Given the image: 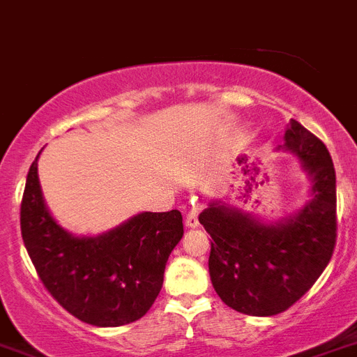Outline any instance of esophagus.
I'll list each match as a JSON object with an SVG mask.
<instances>
[{"label":"esophagus","instance_id":"34e87169","mask_svg":"<svg viewBox=\"0 0 357 357\" xmlns=\"http://www.w3.org/2000/svg\"><path fill=\"white\" fill-rule=\"evenodd\" d=\"M185 225H187L188 229H196L197 225H199V220H197V211L192 208V211L188 212L187 218H185Z\"/></svg>","mask_w":357,"mask_h":357}]
</instances>
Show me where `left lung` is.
<instances>
[{
  "mask_svg": "<svg viewBox=\"0 0 357 357\" xmlns=\"http://www.w3.org/2000/svg\"><path fill=\"white\" fill-rule=\"evenodd\" d=\"M310 179V199L274 223L215 199L199 214L211 234L208 272L225 305L248 316H275L325 271L336 245V170L312 132L290 119L283 145Z\"/></svg>",
  "mask_w": 357,
  "mask_h": 357,
  "instance_id": "obj_1",
  "label": "left lung"
}]
</instances>
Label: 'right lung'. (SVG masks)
Here are the masks:
<instances>
[{"label":"right lung","instance_id":"right-lung-1","mask_svg":"<svg viewBox=\"0 0 357 357\" xmlns=\"http://www.w3.org/2000/svg\"><path fill=\"white\" fill-rule=\"evenodd\" d=\"M40 154L26 176L21 236L45 289L89 325L121 326L143 317L163 287L170 252L183 238L181 212H142L103 234H72L45 205Z\"/></svg>","mask_w":357,"mask_h":357}]
</instances>
